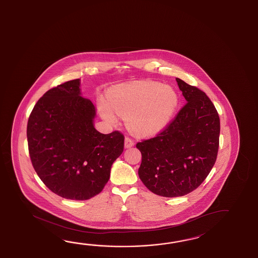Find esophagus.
<instances>
[{
    "label": "esophagus",
    "instance_id": "obj_1",
    "mask_svg": "<svg viewBox=\"0 0 258 258\" xmlns=\"http://www.w3.org/2000/svg\"><path fill=\"white\" fill-rule=\"evenodd\" d=\"M134 145H135V143L132 140L131 138L126 137L124 139V147L125 148H130V147H134Z\"/></svg>",
    "mask_w": 258,
    "mask_h": 258
}]
</instances>
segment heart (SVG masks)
Listing matches in <instances>:
<instances>
[{"label":"heart","instance_id":"1","mask_svg":"<svg viewBox=\"0 0 258 258\" xmlns=\"http://www.w3.org/2000/svg\"><path fill=\"white\" fill-rule=\"evenodd\" d=\"M100 102L101 115L110 123L118 121L115 113L127 118L128 126L137 135L148 136L162 130L177 110L179 98L170 86L144 81L119 87Z\"/></svg>","mask_w":258,"mask_h":258}]
</instances>
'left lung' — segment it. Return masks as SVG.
Returning <instances> with one entry per match:
<instances>
[{
  "label": "left lung",
  "mask_w": 258,
  "mask_h": 258,
  "mask_svg": "<svg viewBox=\"0 0 258 258\" xmlns=\"http://www.w3.org/2000/svg\"><path fill=\"white\" fill-rule=\"evenodd\" d=\"M187 101L157 137L137 143L142 154L138 175L163 197H180L196 189L217 158L220 118L205 92L177 78Z\"/></svg>",
  "instance_id": "8db88e82"
}]
</instances>
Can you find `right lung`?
Segmentation results:
<instances>
[{
    "mask_svg": "<svg viewBox=\"0 0 258 258\" xmlns=\"http://www.w3.org/2000/svg\"><path fill=\"white\" fill-rule=\"evenodd\" d=\"M80 87L77 79L46 91L31 112L26 135L33 167L46 187L68 200L85 201L106 185L124 137L97 131L96 109Z\"/></svg>",
    "mask_w": 258,
    "mask_h": 258,
    "instance_id": "add662e5",
    "label": "right lung"
}]
</instances>
